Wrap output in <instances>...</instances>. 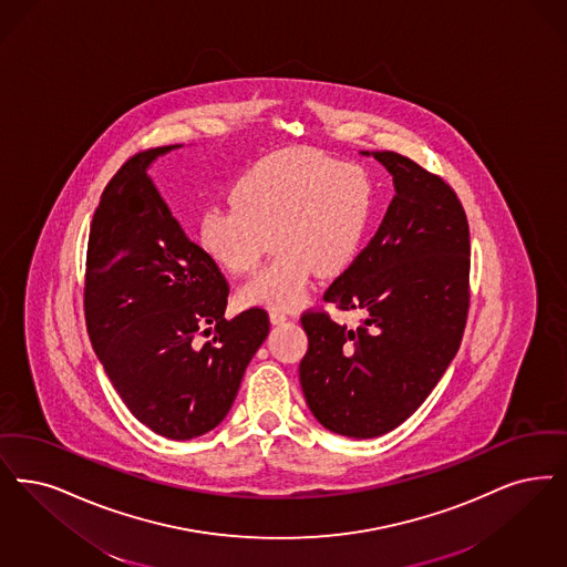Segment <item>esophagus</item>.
Instances as JSON below:
<instances>
[{
    "label": "esophagus",
    "instance_id": "1",
    "mask_svg": "<svg viewBox=\"0 0 567 567\" xmlns=\"http://www.w3.org/2000/svg\"><path fill=\"white\" fill-rule=\"evenodd\" d=\"M287 320V312L282 310H270V322L272 324H282Z\"/></svg>",
    "mask_w": 567,
    "mask_h": 567
}]
</instances>
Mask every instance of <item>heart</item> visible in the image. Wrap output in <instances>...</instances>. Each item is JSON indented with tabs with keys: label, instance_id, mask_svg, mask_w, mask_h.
<instances>
[{
	"label": "heart",
	"instance_id": "heart-1",
	"mask_svg": "<svg viewBox=\"0 0 567 567\" xmlns=\"http://www.w3.org/2000/svg\"><path fill=\"white\" fill-rule=\"evenodd\" d=\"M234 203L200 217L203 249L229 274L257 268L272 236L278 252L238 291L243 306L293 308L312 276L341 274L359 255L373 217L367 168L318 150H280L252 162L231 189Z\"/></svg>",
	"mask_w": 567,
	"mask_h": 567
}]
</instances>
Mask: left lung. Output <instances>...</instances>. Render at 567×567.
<instances>
[{"instance_id": "1", "label": "left lung", "mask_w": 567, "mask_h": 567, "mask_svg": "<svg viewBox=\"0 0 567 567\" xmlns=\"http://www.w3.org/2000/svg\"><path fill=\"white\" fill-rule=\"evenodd\" d=\"M361 154L384 164L396 194L324 301L363 318L348 327L322 310L303 312L308 352L299 382L324 429L373 439L426 401L460 348L471 234L462 203L439 175L396 152Z\"/></svg>"}]
</instances>
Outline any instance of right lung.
<instances>
[{
  "label": "right lung",
  "instance_id": "add662e5",
  "mask_svg": "<svg viewBox=\"0 0 567 567\" xmlns=\"http://www.w3.org/2000/svg\"><path fill=\"white\" fill-rule=\"evenodd\" d=\"M175 147L138 152L107 183L92 217L84 312L124 405L156 434L187 441L226 417L270 318L261 308L224 317V274L147 175Z\"/></svg>",
  "mask_w": 567,
  "mask_h": 567
}]
</instances>
